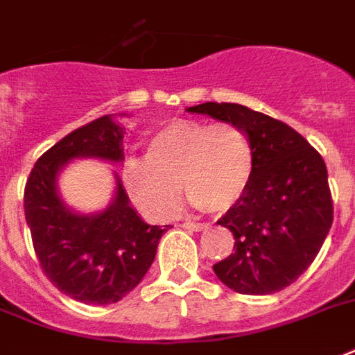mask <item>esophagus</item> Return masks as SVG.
Wrapping results in <instances>:
<instances>
[{"instance_id":"esophagus-1","label":"esophagus","mask_w":355,"mask_h":355,"mask_svg":"<svg viewBox=\"0 0 355 355\" xmlns=\"http://www.w3.org/2000/svg\"><path fill=\"white\" fill-rule=\"evenodd\" d=\"M181 226H183L185 230H193V232H202V230H207V228H209L206 223H183Z\"/></svg>"}]
</instances>
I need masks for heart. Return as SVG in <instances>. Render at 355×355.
Returning <instances> with one entry per match:
<instances>
[{"instance_id":"b5f03b06","label":"heart","mask_w":355,"mask_h":355,"mask_svg":"<svg viewBox=\"0 0 355 355\" xmlns=\"http://www.w3.org/2000/svg\"><path fill=\"white\" fill-rule=\"evenodd\" d=\"M254 155L249 137L234 123L178 119L148 140L146 157H129L123 183L146 215H174L180 185L196 207L225 213L249 189Z\"/></svg>"}]
</instances>
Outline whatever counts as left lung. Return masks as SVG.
Listing matches in <instances>:
<instances>
[{"mask_svg":"<svg viewBox=\"0 0 355 355\" xmlns=\"http://www.w3.org/2000/svg\"><path fill=\"white\" fill-rule=\"evenodd\" d=\"M206 114L245 130L254 168L249 189L217 225L234 234V252L213 266L234 292H281L313 263L333 223L327 168L318 151L292 127L234 103H204Z\"/></svg>","mask_w":355,"mask_h":355,"instance_id":"8db88e82","label":"left lung"}]
</instances>
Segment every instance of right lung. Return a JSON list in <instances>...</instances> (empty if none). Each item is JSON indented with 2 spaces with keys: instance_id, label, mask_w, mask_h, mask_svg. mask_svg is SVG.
<instances>
[{
  "instance_id": "add662e5",
  "label": "right lung",
  "mask_w": 355,
  "mask_h": 355,
  "mask_svg": "<svg viewBox=\"0 0 355 355\" xmlns=\"http://www.w3.org/2000/svg\"><path fill=\"white\" fill-rule=\"evenodd\" d=\"M123 161V127L103 116L42 153L24 191L26 223L44 275L82 303L108 305L129 294L153 263L168 226H151L130 206L116 174V196L92 215L73 211L58 193V175L73 159Z\"/></svg>"
}]
</instances>
